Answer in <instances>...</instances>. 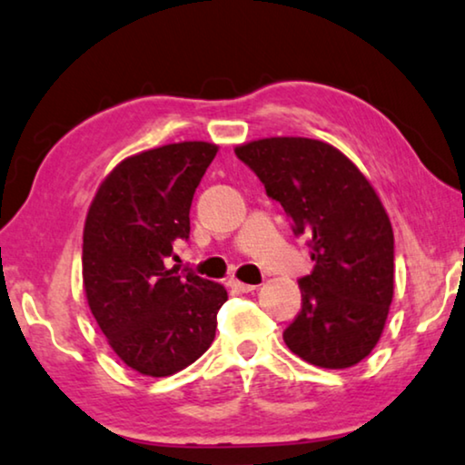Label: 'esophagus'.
Returning a JSON list of instances; mask_svg holds the SVG:
<instances>
[{
  "label": "esophagus",
  "mask_w": 465,
  "mask_h": 465,
  "mask_svg": "<svg viewBox=\"0 0 465 465\" xmlns=\"http://www.w3.org/2000/svg\"><path fill=\"white\" fill-rule=\"evenodd\" d=\"M230 289L232 291H235V292H252V291H257V284H244V282H240V280H230Z\"/></svg>",
  "instance_id": "1"
}]
</instances>
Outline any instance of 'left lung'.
Listing matches in <instances>:
<instances>
[{
    "label": "left lung",
    "instance_id": "obj_1",
    "mask_svg": "<svg viewBox=\"0 0 465 465\" xmlns=\"http://www.w3.org/2000/svg\"><path fill=\"white\" fill-rule=\"evenodd\" d=\"M310 238L313 270L284 343L301 361L348 369L375 348L394 297V232L372 183L337 147L270 136L233 149Z\"/></svg>",
    "mask_w": 465,
    "mask_h": 465
}]
</instances>
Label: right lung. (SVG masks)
Here are the masks:
<instances>
[{"label":"right lung","mask_w":465,"mask_h":465,"mask_svg":"<svg viewBox=\"0 0 465 465\" xmlns=\"http://www.w3.org/2000/svg\"><path fill=\"white\" fill-rule=\"evenodd\" d=\"M219 147L170 143L122 160L96 189L84 223L82 278L109 348L130 369L168 377L211 348L223 284L166 267L189 238V208Z\"/></svg>","instance_id":"right-lung-1"}]
</instances>
